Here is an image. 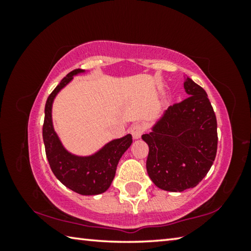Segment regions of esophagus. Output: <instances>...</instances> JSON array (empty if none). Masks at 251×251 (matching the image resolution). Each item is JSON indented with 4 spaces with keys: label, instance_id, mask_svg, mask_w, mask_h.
I'll return each mask as SVG.
<instances>
[{
    "label": "esophagus",
    "instance_id": "esophagus-1",
    "mask_svg": "<svg viewBox=\"0 0 251 251\" xmlns=\"http://www.w3.org/2000/svg\"><path fill=\"white\" fill-rule=\"evenodd\" d=\"M144 131H145V126L143 124H135L133 127L130 128V133L133 135V138L134 139H138L141 138V136L143 135Z\"/></svg>",
    "mask_w": 251,
    "mask_h": 251
}]
</instances>
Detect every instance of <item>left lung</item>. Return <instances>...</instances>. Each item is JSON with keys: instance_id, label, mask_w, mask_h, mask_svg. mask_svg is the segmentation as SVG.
I'll list each match as a JSON object with an SVG mask.
<instances>
[{"instance_id": "8db88e82", "label": "left lung", "mask_w": 251, "mask_h": 251, "mask_svg": "<svg viewBox=\"0 0 251 251\" xmlns=\"http://www.w3.org/2000/svg\"><path fill=\"white\" fill-rule=\"evenodd\" d=\"M188 97L168 109L142 138L150 147L148 176L160 189L194 188L209 172L217 152V120L207 93L187 77Z\"/></svg>"}]
</instances>
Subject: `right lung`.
Segmentation results:
<instances>
[{"mask_svg": "<svg viewBox=\"0 0 251 251\" xmlns=\"http://www.w3.org/2000/svg\"><path fill=\"white\" fill-rule=\"evenodd\" d=\"M74 70L61 80L50 93L45 104L43 141L50 167L57 179L73 192L80 195H99L106 192L115 177L117 164L133 143L131 135L114 139L91 156H76L67 151L55 133L52 122V105L57 93L65 87L73 76L84 73Z\"/></svg>", "mask_w": 251, "mask_h": 251, "instance_id": "obj_1", "label": "right lung"}]
</instances>
